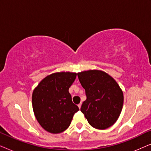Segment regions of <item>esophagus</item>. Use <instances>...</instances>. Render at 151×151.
<instances>
[{
  "mask_svg": "<svg viewBox=\"0 0 151 151\" xmlns=\"http://www.w3.org/2000/svg\"><path fill=\"white\" fill-rule=\"evenodd\" d=\"M81 106H82V103H80L79 104H78V108H79L80 109V108H81Z\"/></svg>",
  "mask_w": 151,
  "mask_h": 151,
  "instance_id": "obj_1",
  "label": "esophagus"
}]
</instances>
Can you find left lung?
<instances>
[{"mask_svg":"<svg viewBox=\"0 0 151 151\" xmlns=\"http://www.w3.org/2000/svg\"><path fill=\"white\" fill-rule=\"evenodd\" d=\"M86 100L80 111L89 124L104 130L114 124L122 110L124 96L117 82L106 72L88 70L78 73Z\"/></svg>","mask_w":151,"mask_h":151,"instance_id":"1","label":"left lung"}]
</instances>
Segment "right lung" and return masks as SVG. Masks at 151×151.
I'll return each mask as SVG.
<instances>
[{
    "instance_id": "obj_1",
    "label": "right lung",
    "mask_w": 151,
    "mask_h": 151,
    "mask_svg": "<svg viewBox=\"0 0 151 151\" xmlns=\"http://www.w3.org/2000/svg\"><path fill=\"white\" fill-rule=\"evenodd\" d=\"M77 73L57 72L41 80L32 93V106L40 125L49 133H63L79 111L71 100L69 88Z\"/></svg>"
}]
</instances>
